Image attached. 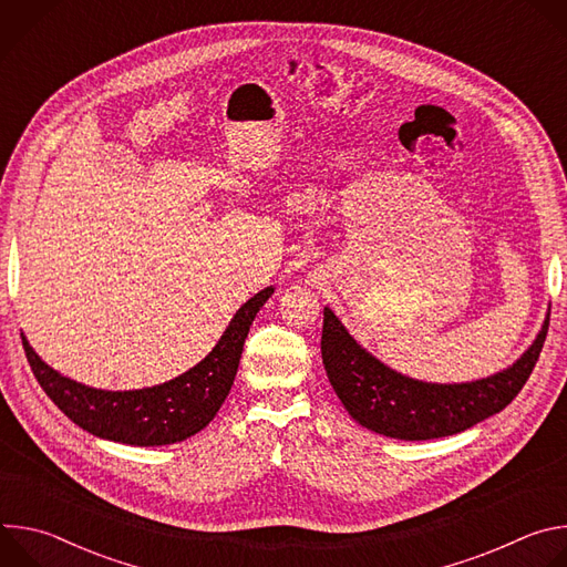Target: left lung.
I'll return each mask as SVG.
<instances>
[{"label": "left lung", "instance_id": "1", "mask_svg": "<svg viewBox=\"0 0 567 567\" xmlns=\"http://www.w3.org/2000/svg\"><path fill=\"white\" fill-rule=\"evenodd\" d=\"M549 328L545 313L534 343L509 368L464 383H431L401 374L361 348L337 313L322 309V365L346 411L368 431L394 440L462 433L507 409L529 379Z\"/></svg>", "mask_w": 567, "mask_h": 567}]
</instances>
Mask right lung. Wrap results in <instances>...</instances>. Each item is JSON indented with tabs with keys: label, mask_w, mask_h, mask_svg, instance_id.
<instances>
[{
	"label": "right lung",
	"mask_w": 567,
	"mask_h": 567,
	"mask_svg": "<svg viewBox=\"0 0 567 567\" xmlns=\"http://www.w3.org/2000/svg\"><path fill=\"white\" fill-rule=\"evenodd\" d=\"M274 287L258 291L230 318L217 346L188 372L141 390H101L62 377L47 365L27 337L29 365L55 406L83 431L130 446H164L184 442L217 415L237 374L241 348L260 307Z\"/></svg>",
	"instance_id": "right-lung-1"
}]
</instances>
